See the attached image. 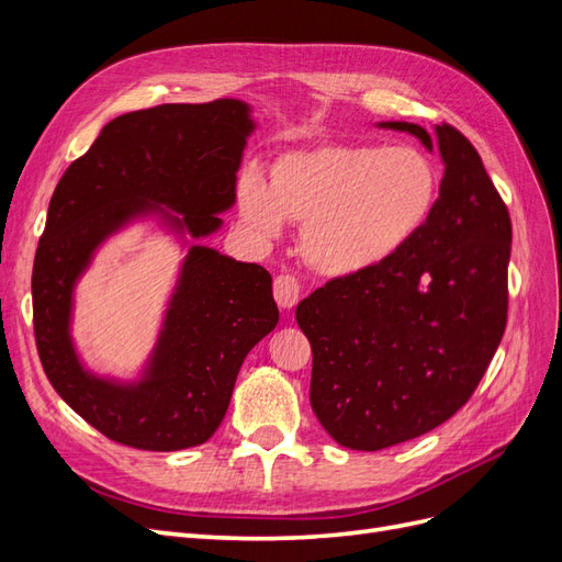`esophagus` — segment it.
Returning a JSON list of instances; mask_svg holds the SVG:
<instances>
[{
    "mask_svg": "<svg viewBox=\"0 0 562 562\" xmlns=\"http://www.w3.org/2000/svg\"><path fill=\"white\" fill-rule=\"evenodd\" d=\"M274 300L281 310H293L300 300V281L293 274H279L274 279Z\"/></svg>",
    "mask_w": 562,
    "mask_h": 562,
    "instance_id": "esophagus-1",
    "label": "esophagus"
}]
</instances>
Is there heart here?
Masks as SVG:
<instances>
[{
    "label": "heart",
    "instance_id": "heart-1",
    "mask_svg": "<svg viewBox=\"0 0 562 562\" xmlns=\"http://www.w3.org/2000/svg\"><path fill=\"white\" fill-rule=\"evenodd\" d=\"M440 178L413 147L321 145L277 161L269 184L239 182L241 220L265 241L283 220L304 225L307 260L328 277H356L394 260L436 209Z\"/></svg>",
    "mask_w": 562,
    "mask_h": 562
}]
</instances>
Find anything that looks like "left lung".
Listing matches in <instances>:
<instances>
[{
  "instance_id": "left-lung-1",
  "label": "left lung",
  "mask_w": 562,
  "mask_h": 562,
  "mask_svg": "<svg viewBox=\"0 0 562 562\" xmlns=\"http://www.w3.org/2000/svg\"><path fill=\"white\" fill-rule=\"evenodd\" d=\"M380 126L438 145L436 209L394 260L328 281L295 312L314 353V415L339 446L368 452L436 429L471 398L506 328L512 258V217L464 135Z\"/></svg>"
}]
</instances>
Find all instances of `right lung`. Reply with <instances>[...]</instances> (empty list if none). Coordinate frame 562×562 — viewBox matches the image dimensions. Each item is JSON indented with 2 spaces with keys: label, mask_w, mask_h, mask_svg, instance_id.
<instances>
[{
  "label": "right lung",
  "mask_w": 562,
  "mask_h": 562,
  "mask_svg": "<svg viewBox=\"0 0 562 562\" xmlns=\"http://www.w3.org/2000/svg\"><path fill=\"white\" fill-rule=\"evenodd\" d=\"M252 128L250 108L234 98L122 114L50 196L32 267L40 361L58 396L116 443L155 452L206 443L248 351L279 323L271 277L260 265L192 246L138 382L83 370L70 337L75 283L95 248L135 217L159 215L192 239L217 232Z\"/></svg>",
  "instance_id": "1"
}]
</instances>
